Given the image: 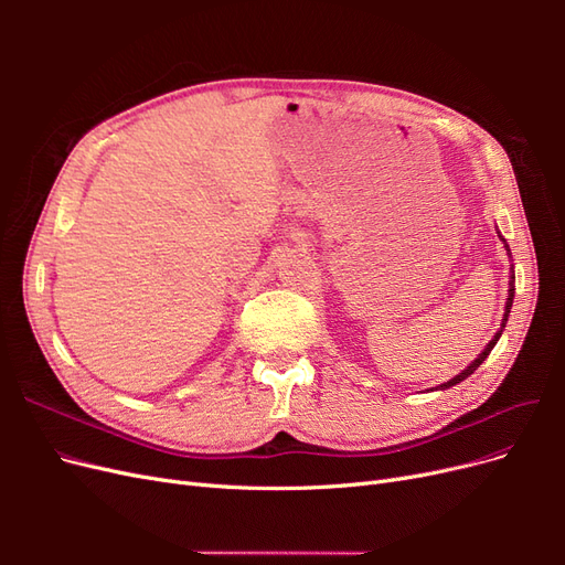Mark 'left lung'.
Masks as SVG:
<instances>
[{
  "label": "left lung",
  "instance_id": "1",
  "mask_svg": "<svg viewBox=\"0 0 565 565\" xmlns=\"http://www.w3.org/2000/svg\"><path fill=\"white\" fill-rule=\"evenodd\" d=\"M511 301H514V276H511V282H509V299H507V311H504V320H502V328H500V332L498 334H494V339L490 341V344L483 349V353L481 355H478L476 358V361L467 367V370H461L459 374H457V377H452L450 382H446V384H443L440 388H450V386H455V384H459L461 380H467L469 377V374H473V370L478 367V365H481L483 361H486V358L490 355V351H492V347L494 344H498V339H500V334H502V330H504V324H507V318H509V309H511Z\"/></svg>",
  "mask_w": 565,
  "mask_h": 565
}]
</instances>
